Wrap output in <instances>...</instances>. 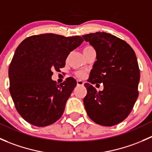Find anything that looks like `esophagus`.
<instances>
[{
  "label": "esophagus",
  "mask_w": 152,
  "mask_h": 152,
  "mask_svg": "<svg viewBox=\"0 0 152 152\" xmlns=\"http://www.w3.org/2000/svg\"><path fill=\"white\" fill-rule=\"evenodd\" d=\"M77 85H79V86L84 85V82L82 80H77Z\"/></svg>",
  "instance_id": "esophagus-1"
}]
</instances>
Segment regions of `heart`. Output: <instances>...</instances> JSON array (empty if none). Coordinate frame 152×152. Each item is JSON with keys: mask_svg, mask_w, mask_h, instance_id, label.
Wrapping results in <instances>:
<instances>
[{"mask_svg": "<svg viewBox=\"0 0 152 152\" xmlns=\"http://www.w3.org/2000/svg\"><path fill=\"white\" fill-rule=\"evenodd\" d=\"M94 50L93 47L90 46V45H87V46H85L83 48V54H86V53H87L88 52L91 51V50ZM77 74L78 76H81V77H83V76H85V73H84V72H79Z\"/></svg>", "mask_w": 152, "mask_h": 152, "instance_id": "heart-1", "label": "heart"}]
</instances>
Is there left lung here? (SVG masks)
Wrapping results in <instances>:
<instances>
[{
	"label": "left lung",
	"mask_w": 152,
	"mask_h": 152,
	"mask_svg": "<svg viewBox=\"0 0 152 152\" xmlns=\"http://www.w3.org/2000/svg\"><path fill=\"white\" fill-rule=\"evenodd\" d=\"M96 51V59L85 84L87 93L84 105L95 123L111 126L129 115L138 97L140 70L134 51L120 38L106 32L83 35ZM103 83L97 92L92 83Z\"/></svg>",
	"instance_id": "obj_1"
}]
</instances>
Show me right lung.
Masks as SVG:
<instances>
[{
    "label": "right lung",
    "mask_w": 152,
    "mask_h": 152,
    "mask_svg": "<svg viewBox=\"0 0 152 152\" xmlns=\"http://www.w3.org/2000/svg\"><path fill=\"white\" fill-rule=\"evenodd\" d=\"M80 36L54 34L34 35L17 48L9 68L10 92L21 117L36 126L59 120L76 81L67 78L59 85L52 70L65 67L69 53L83 42Z\"/></svg>",
    "instance_id": "1"
}]
</instances>
